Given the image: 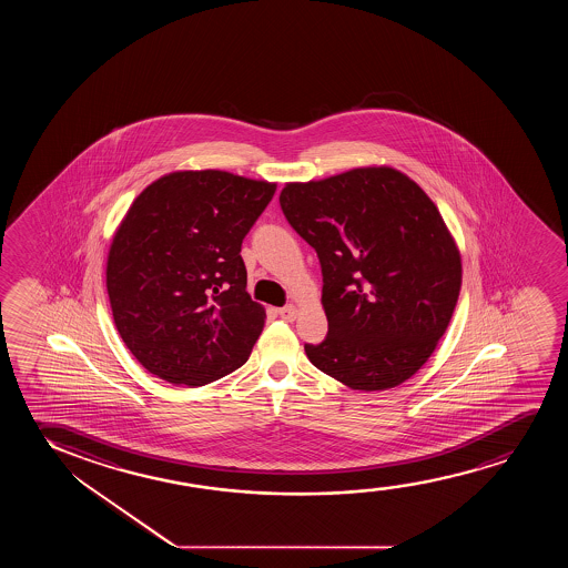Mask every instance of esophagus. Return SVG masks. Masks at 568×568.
Here are the masks:
<instances>
[{
  "label": "esophagus",
  "instance_id": "obj_1",
  "mask_svg": "<svg viewBox=\"0 0 568 568\" xmlns=\"http://www.w3.org/2000/svg\"><path fill=\"white\" fill-rule=\"evenodd\" d=\"M280 316L283 320H287V322H293L296 318V308L293 304H287V306H283L280 308Z\"/></svg>",
  "mask_w": 568,
  "mask_h": 568
}]
</instances>
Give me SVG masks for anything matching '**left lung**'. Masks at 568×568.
I'll return each mask as SVG.
<instances>
[{
  "mask_svg": "<svg viewBox=\"0 0 568 568\" xmlns=\"http://www.w3.org/2000/svg\"><path fill=\"white\" fill-rule=\"evenodd\" d=\"M281 210L318 254L327 335L304 343L322 373L353 389L412 378L450 324L462 260L435 203L389 166L287 184Z\"/></svg>",
  "mask_w": 568,
  "mask_h": 568,
  "instance_id": "obj_1",
  "label": "left lung"
}]
</instances>
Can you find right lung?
<instances>
[{"label":"right lung","mask_w":568,"mask_h":568,"mask_svg":"<svg viewBox=\"0 0 568 568\" xmlns=\"http://www.w3.org/2000/svg\"><path fill=\"white\" fill-rule=\"evenodd\" d=\"M275 184L225 171L172 172L145 187L110 244L118 334L161 381L205 386L241 368L264 329L241 248Z\"/></svg>","instance_id":"right-lung-1"}]
</instances>
